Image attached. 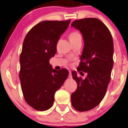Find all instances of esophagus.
<instances>
[{
  "instance_id": "esophagus-1",
  "label": "esophagus",
  "mask_w": 128,
  "mask_h": 128,
  "mask_svg": "<svg viewBox=\"0 0 128 128\" xmlns=\"http://www.w3.org/2000/svg\"><path fill=\"white\" fill-rule=\"evenodd\" d=\"M69 78H72V74H71V71H69Z\"/></svg>"
}]
</instances>
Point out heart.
Returning <instances> with one entry per match:
<instances>
[{
	"mask_svg": "<svg viewBox=\"0 0 128 128\" xmlns=\"http://www.w3.org/2000/svg\"><path fill=\"white\" fill-rule=\"evenodd\" d=\"M80 36V34L77 32H73L70 33L69 37V39L71 40V39H73V38H76V37Z\"/></svg>",
	"mask_w": 128,
	"mask_h": 128,
	"instance_id": "heart-1",
	"label": "heart"
}]
</instances>
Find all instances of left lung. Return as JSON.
Returning <instances> with one entry per match:
<instances>
[{
  "label": "left lung",
  "mask_w": 128,
  "mask_h": 128,
  "mask_svg": "<svg viewBox=\"0 0 128 128\" xmlns=\"http://www.w3.org/2000/svg\"><path fill=\"white\" fill-rule=\"evenodd\" d=\"M71 26L80 32L84 41L77 71L87 76L82 79L72 72L77 88L70 99L76 110L87 112L98 105L105 95L113 66V38L106 26L95 18L75 20Z\"/></svg>",
  "instance_id": "obj_1"
}]
</instances>
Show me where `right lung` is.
Instances as JSON below:
<instances>
[{
  "label": "right lung",
  "mask_w": 128,
  "mask_h": 128,
  "mask_svg": "<svg viewBox=\"0 0 128 128\" xmlns=\"http://www.w3.org/2000/svg\"><path fill=\"white\" fill-rule=\"evenodd\" d=\"M70 22H41L24 39L19 77L24 100L36 110L45 111L52 106L55 93L68 77V69H52L50 59L56 54L58 40Z\"/></svg>",
  "instance_id": "obj_1"
}]
</instances>
